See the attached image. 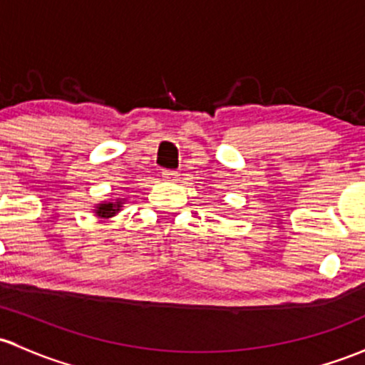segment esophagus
<instances>
[{"mask_svg": "<svg viewBox=\"0 0 365 365\" xmlns=\"http://www.w3.org/2000/svg\"><path fill=\"white\" fill-rule=\"evenodd\" d=\"M163 178L168 180V182H173V180L178 178V173H176L175 170H163Z\"/></svg>", "mask_w": 365, "mask_h": 365, "instance_id": "esophagus-1", "label": "esophagus"}]
</instances>
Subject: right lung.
<instances>
[{
    "label": "right lung",
    "instance_id": "1",
    "mask_svg": "<svg viewBox=\"0 0 365 365\" xmlns=\"http://www.w3.org/2000/svg\"><path fill=\"white\" fill-rule=\"evenodd\" d=\"M119 207H121V202H118V204H110V202L109 204H100L98 210H97V215L98 216H110V215L118 213Z\"/></svg>",
    "mask_w": 365,
    "mask_h": 365
}]
</instances>
